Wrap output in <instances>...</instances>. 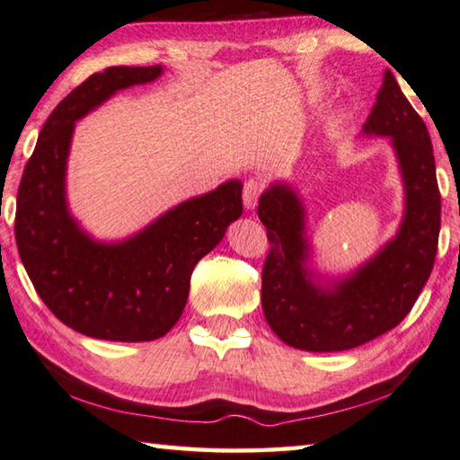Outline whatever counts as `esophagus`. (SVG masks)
Returning a JSON list of instances; mask_svg holds the SVG:
<instances>
[{"mask_svg": "<svg viewBox=\"0 0 460 460\" xmlns=\"http://www.w3.org/2000/svg\"><path fill=\"white\" fill-rule=\"evenodd\" d=\"M264 190V181L258 178H250L244 184V192H242V200H244L246 210H254L258 204V198L262 194Z\"/></svg>", "mask_w": 460, "mask_h": 460, "instance_id": "34e87169", "label": "esophagus"}]
</instances>
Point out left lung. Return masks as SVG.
Masks as SVG:
<instances>
[{
	"mask_svg": "<svg viewBox=\"0 0 460 460\" xmlns=\"http://www.w3.org/2000/svg\"><path fill=\"white\" fill-rule=\"evenodd\" d=\"M365 134L388 136L404 184L396 236L350 276L324 280L308 268L305 206L286 181L260 196L258 218L270 252L262 268V310L282 342L308 352L349 350L385 334L409 314L435 264L440 192L429 129L385 72Z\"/></svg>",
	"mask_w": 460,
	"mask_h": 460,
	"instance_id": "left-lung-1",
	"label": "left lung"
}]
</instances>
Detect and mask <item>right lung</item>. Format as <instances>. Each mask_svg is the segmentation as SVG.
I'll use <instances>...</instances> for the list:
<instances>
[{"label":"right lung","instance_id":"1","mask_svg":"<svg viewBox=\"0 0 460 460\" xmlns=\"http://www.w3.org/2000/svg\"><path fill=\"white\" fill-rule=\"evenodd\" d=\"M162 66L108 67L58 103L17 190L15 242L33 288L75 332L116 342L166 334L184 312L190 276L242 216V181L190 198L122 242H98L67 210L66 166L77 119Z\"/></svg>","mask_w":460,"mask_h":460}]
</instances>
